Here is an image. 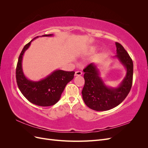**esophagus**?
<instances>
[{
  "instance_id": "esophagus-1",
  "label": "esophagus",
  "mask_w": 148,
  "mask_h": 148,
  "mask_svg": "<svg viewBox=\"0 0 148 148\" xmlns=\"http://www.w3.org/2000/svg\"><path fill=\"white\" fill-rule=\"evenodd\" d=\"M82 71H75V76H80L82 75Z\"/></svg>"
}]
</instances>
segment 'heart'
I'll use <instances>...</instances> for the list:
<instances>
[{
	"label": "heart",
	"instance_id": "1",
	"mask_svg": "<svg viewBox=\"0 0 148 148\" xmlns=\"http://www.w3.org/2000/svg\"><path fill=\"white\" fill-rule=\"evenodd\" d=\"M91 50H95V48H94V47H92V48L91 49Z\"/></svg>",
	"mask_w": 148,
	"mask_h": 148
}]
</instances>
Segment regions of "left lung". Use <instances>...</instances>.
Wrapping results in <instances>:
<instances>
[{
  "label": "left lung",
  "instance_id": "left-lung-1",
  "mask_svg": "<svg viewBox=\"0 0 148 148\" xmlns=\"http://www.w3.org/2000/svg\"><path fill=\"white\" fill-rule=\"evenodd\" d=\"M115 57L127 69L126 77L119 86H107L99 77V71L95 64H89L83 70L84 85L82 90L83 99L89 108L96 111H104L119 105L127 95L132 86L133 64L128 52L119 42H115Z\"/></svg>",
  "mask_w": 148,
  "mask_h": 148
}]
</instances>
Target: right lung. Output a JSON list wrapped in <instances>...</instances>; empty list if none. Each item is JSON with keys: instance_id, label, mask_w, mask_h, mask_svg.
Segmentation results:
<instances>
[{"instance_id": "obj_1", "label": "right lung", "mask_w": 148, "mask_h": 148, "mask_svg": "<svg viewBox=\"0 0 148 148\" xmlns=\"http://www.w3.org/2000/svg\"><path fill=\"white\" fill-rule=\"evenodd\" d=\"M52 35L46 34L42 36ZM36 38L38 36L26 44L20 53L16 69V83L21 92L30 102L39 106H51L59 101L66 84L73 79L75 71L57 70L38 82L31 81L26 78L22 70V58L31 41Z\"/></svg>"}]
</instances>
